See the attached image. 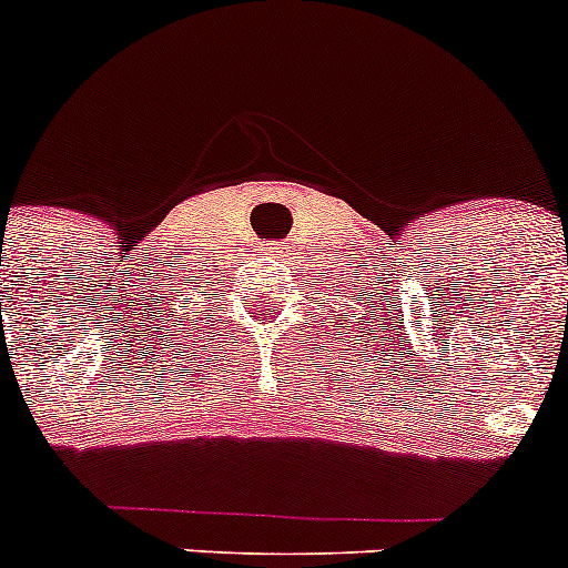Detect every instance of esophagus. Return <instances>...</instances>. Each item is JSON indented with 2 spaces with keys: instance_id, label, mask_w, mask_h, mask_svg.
<instances>
[{
  "instance_id": "1",
  "label": "esophagus",
  "mask_w": 568,
  "mask_h": 568,
  "mask_svg": "<svg viewBox=\"0 0 568 568\" xmlns=\"http://www.w3.org/2000/svg\"><path fill=\"white\" fill-rule=\"evenodd\" d=\"M263 252H268V255H285V252H288V247H285L283 242H277V244H266V247H263Z\"/></svg>"
}]
</instances>
